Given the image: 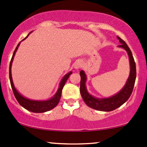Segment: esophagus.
<instances>
[{
	"instance_id": "esophagus-1",
	"label": "esophagus",
	"mask_w": 147,
	"mask_h": 147,
	"mask_svg": "<svg viewBox=\"0 0 147 147\" xmlns=\"http://www.w3.org/2000/svg\"><path fill=\"white\" fill-rule=\"evenodd\" d=\"M81 67H82V62L80 60L76 61L74 65V67L75 69H79Z\"/></svg>"
}]
</instances>
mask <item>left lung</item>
Returning a JSON list of instances; mask_svg holds the SVG:
<instances>
[{
	"mask_svg": "<svg viewBox=\"0 0 147 147\" xmlns=\"http://www.w3.org/2000/svg\"><path fill=\"white\" fill-rule=\"evenodd\" d=\"M117 39L121 43V44L119 45L118 47L125 49L128 53V57H129L130 67H131L130 75L128 80H127L126 83L125 84L124 87L117 94L113 96L109 97V98H98L93 96L90 94L87 90L86 85H85L87 77L85 72L83 71H80V78H81L80 79V92L82 97V99L90 108L96 110L110 112L118 108L119 107L121 106V105H123L125 102L128 100L129 97L131 96L132 92H133V87H134L136 78V62H135L131 51L130 50L129 47H128L126 42L118 36Z\"/></svg>",
	"mask_w": 147,
	"mask_h": 147,
	"instance_id": "left-lung-1",
	"label": "left lung"
}]
</instances>
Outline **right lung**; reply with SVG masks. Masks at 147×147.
I'll use <instances>...</instances> for the list:
<instances>
[{
    "label": "right lung",
    "mask_w": 147,
    "mask_h": 147,
    "mask_svg": "<svg viewBox=\"0 0 147 147\" xmlns=\"http://www.w3.org/2000/svg\"><path fill=\"white\" fill-rule=\"evenodd\" d=\"M29 33V34H30ZM29 34H28V36L29 35ZM28 36L26 38H24L23 40H24L25 39L28 37ZM22 40V41H23ZM21 42L19 43V44L17 45V47L15 49V51H14L13 53L12 57H11L10 64H9V80H10L11 89H12L13 93H14V96H15L16 99L17 100V101L19 102V103L21 106L24 107L25 109L29 110V111L32 112V113H45V112L49 111V110H52L53 108H54L58 104L59 101H60L61 95H62V90L63 89L64 85H65L66 82H67V79L69 78V76L72 74L71 71H70L69 73L67 74L65 76L63 77V78L61 80L60 83V86H59L58 90H57V92L49 100H30L28 99L27 98H25L24 96H23L22 95H21L18 92L17 90H16V88L14 87V83H13L12 78H11V64H12L13 59H14V55L17 51L18 48H19V45H20Z\"/></svg>",
    "instance_id": "obj_1"
}]
</instances>
